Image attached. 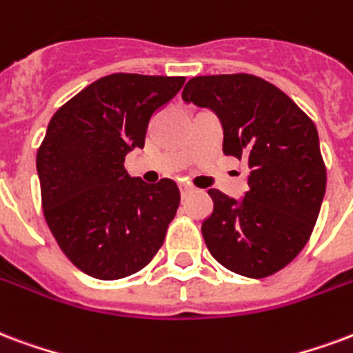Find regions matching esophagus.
Masks as SVG:
<instances>
[{"label":"esophagus","mask_w":353,"mask_h":353,"mask_svg":"<svg viewBox=\"0 0 353 353\" xmlns=\"http://www.w3.org/2000/svg\"><path fill=\"white\" fill-rule=\"evenodd\" d=\"M179 190H181V196L187 198L190 192H192V187H190V185H187V183H181V185H179Z\"/></svg>","instance_id":"obj_1"}]
</instances>
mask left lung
<instances>
[{"instance_id": "left-lung-1", "label": "left lung", "mask_w": 353, "mask_h": 353, "mask_svg": "<svg viewBox=\"0 0 353 353\" xmlns=\"http://www.w3.org/2000/svg\"><path fill=\"white\" fill-rule=\"evenodd\" d=\"M181 97L219 117L223 153L249 168L243 198L210 189L213 213L202 236L211 256L237 275H273L307 245L322 208L325 166L314 123L252 74L190 78Z\"/></svg>"}]
</instances>
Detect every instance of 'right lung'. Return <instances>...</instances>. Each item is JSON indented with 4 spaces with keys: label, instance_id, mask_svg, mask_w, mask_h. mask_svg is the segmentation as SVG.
Instances as JSON below:
<instances>
[{
    "label": "right lung",
    "instance_id": "right-lung-1",
    "mask_svg": "<svg viewBox=\"0 0 353 353\" xmlns=\"http://www.w3.org/2000/svg\"><path fill=\"white\" fill-rule=\"evenodd\" d=\"M183 83V77L110 74L50 119L37 153L44 216L83 273L123 279L161 249L179 208V189L172 179L130 177L123 163L127 153L143 148L151 117Z\"/></svg>",
    "mask_w": 353,
    "mask_h": 353
}]
</instances>
